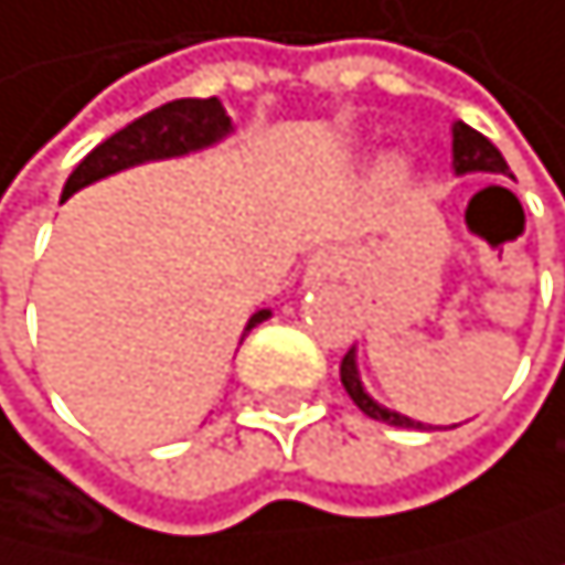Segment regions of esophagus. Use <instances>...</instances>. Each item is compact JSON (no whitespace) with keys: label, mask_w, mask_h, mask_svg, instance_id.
I'll return each instance as SVG.
<instances>
[{"label":"esophagus","mask_w":565,"mask_h":565,"mask_svg":"<svg viewBox=\"0 0 565 565\" xmlns=\"http://www.w3.org/2000/svg\"><path fill=\"white\" fill-rule=\"evenodd\" d=\"M337 274H340V253H333V249L316 253L309 259V267H306V280H309V285H319V280L337 277Z\"/></svg>","instance_id":"34e87169"}]
</instances>
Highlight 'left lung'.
<instances>
[{"label":"left lung","instance_id":"left-lung-1","mask_svg":"<svg viewBox=\"0 0 565 565\" xmlns=\"http://www.w3.org/2000/svg\"><path fill=\"white\" fill-rule=\"evenodd\" d=\"M455 173H511V169H507L500 149L487 135H479L476 128H469V124H455ZM340 382L347 388V396H351L358 403V409L367 413L371 420H382V424H392V427H424V424L409 420V416H399V413L379 406L375 399L367 396V392L361 388V379H358L354 347L340 361Z\"/></svg>","mask_w":565,"mask_h":565}]
</instances>
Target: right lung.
Here are the masks:
<instances>
[{
	"label": "right lung",
	"mask_w": 565,
	"mask_h": 565,
	"mask_svg": "<svg viewBox=\"0 0 565 565\" xmlns=\"http://www.w3.org/2000/svg\"><path fill=\"white\" fill-rule=\"evenodd\" d=\"M228 128H232V120H228L225 107L218 104V96L173 99V104H162L145 117L131 120L128 128H120L107 141H99L96 149L72 169L62 201H68L75 190H83L86 183H93L99 177H110V173H117V169H128L135 162L204 149V145L228 135ZM267 316L270 312H256L246 330H253V326L264 322Z\"/></svg>",
	"instance_id": "obj_1"
}]
</instances>
